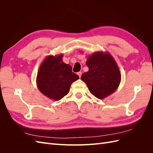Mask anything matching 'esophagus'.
Masks as SVG:
<instances>
[{
  "instance_id": "esophagus-1",
  "label": "esophagus",
  "mask_w": 153,
  "mask_h": 153,
  "mask_svg": "<svg viewBox=\"0 0 153 153\" xmlns=\"http://www.w3.org/2000/svg\"><path fill=\"white\" fill-rule=\"evenodd\" d=\"M77 75H78V76H79V77L80 78V77H81V75H82V72H80H80H78V73H77Z\"/></svg>"
}]
</instances>
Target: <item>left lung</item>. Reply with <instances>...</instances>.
I'll use <instances>...</instances> for the list:
<instances>
[{
  "label": "left lung",
  "instance_id": "obj_1",
  "mask_svg": "<svg viewBox=\"0 0 153 153\" xmlns=\"http://www.w3.org/2000/svg\"><path fill=\"white\" fill-rule=\"evenodd\" d=\"M86 65L89 71L82 74L81 79L92 94L101 100L116 91L121 82V75L110 53L94 52L88 56Z\"/></svg>",
  "mask_w": 153,
  "mask_h": 153
}]
</instances>
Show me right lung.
<instances>
[{
	"mask_svg": "<svg viewBox=\"0 0 153 153\" xmlns=\"http://www.w3.org/2000/svg\"><path fill=\"white\" fill-rule=\"evenodd\" d=\"M62 54L48 55L40 65L36 77L39 91L55 101L68 94L72 83L79 78L72 72V67L62 61Z\"/></svg>",
	"mask_w": 153,
	"mask_h": 153,
	"instance_id": "right-lung-1",
	"label": "right lung"
}]
</instances>
